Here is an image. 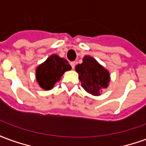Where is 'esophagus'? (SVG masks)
Returning <instances> with one entry per match:
<instances>
[{
  "label": "esophagus",
  "mask_w": 146,
  "mask_h": 146,
  "mask_svg": "<svg viewBox=\"0 0 146 146\" xmlns=\"http://www.w3.org/2000/svg\"><path fill=\"white\" fill-rule=\"evenodd\" d=\"M70 65H71L72 68L74 69V68H75V65H76V63H75V62H70Z\"/></svg>",
  "instance_id": "1"
}]
</instances>
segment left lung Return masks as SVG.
Returning a JSON list of instances; mask_svg holds the SVG:
<instances>
[{"instance_id": "1", "label": "left lung", "mask_w": 146, "mask_h": 146, "mask_svg": "<svg viewBox=\"0 0 146 146\" xmlns=\"http://www.w3.org/2000/svg\"><path fill=\"white\" fill-rule=\"evenodd\" d=\"M81 86L86 92L93 95H100L102 89L106 88L110 81L109 71L94 58L85 55L83 62L76 66Z\"/></svg>"}]
</instances>
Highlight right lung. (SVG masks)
Masks as SVG:
<instances>
[{
  "label": "right lung",
  "instance_id": "obj_1",
  "mask_svg": "<svg viewBox=\"0 0 146 146\" xmlns=\"http://www.w3.org/2000/svg\"><path fill=\"white\" fill-rule=\"evenodd\" d=\"M71 70L68 61L57 54H52L44 62L37 66L36 79L40 88L46 91L53 88L66 71Z\"/></svg>",
  "mask_w": 146,
  "mask_h": 146
}]
</instances>
